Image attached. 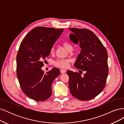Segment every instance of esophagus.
<instances>
[{
	"label": "esophagus",
	"mask_w": 124,
	"mask_h": 124,
	"mask_svg": "<svg viewBox=\"0 0 124 124\" xmlns=\"http://www.w3.org/2000/svg\"><path fill=\"white\" fill-rule=\"evenodd\" d=\"M66 72V71L65 69H61V73H62V74L65 73Z\"/></svg>",
	"instance_id": "34e87169"
}]
</instances>
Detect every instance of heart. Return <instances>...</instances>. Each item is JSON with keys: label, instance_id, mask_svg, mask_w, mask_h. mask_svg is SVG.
<instances>
[{"label": "heart", "instance_id": "obj_1", "mask_svg": "<svg viewBox=\"0 0 124 124\" xmlns=\"http://www.w3.org/2000/svg\"><path fill=\"white\" fill-rule=\"evenodd\" d=\"M63 46L66 48V50H69L70 48H72V46L68 43V42H63ZM54 48L52 47L51 48V52H53ZM70 59H58L57 61H56L54 62V65L58 67H61V68H67L68 66L69 62H70Z\"/></svg>", "mask_w": 124, "mask_h": 124}]
</instances>
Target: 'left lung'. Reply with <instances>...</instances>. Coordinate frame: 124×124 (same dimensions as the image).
I'll return each mask as SVG.
<instances>
[{
  "mask_svg": "<svg viewBox=\"0 0 124 124\" xmlns=\"http://www.w3.org/2000/svg\"><path fill=\"white\" fill-rule=\"evenodd\" d=\"M72 33L70 40L81 48L74 67L86 73L83 77L78 72L67 71L69 87L74 97L81 100H91L103 91L108 76V53L94 33L87 29L69 28Z\"/></svg>",
  "mask_w": 124,
  "mask_h": 124,
  "instance_id": "obj_1",
  "label": "left lung"
}]
</instances>
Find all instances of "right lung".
<instances>
[{"instance_id":"1","label":"right lung","mask_w":124,"mask_h":124,"mask_svg":"<svg viewBox=\"0 0 124 124\" xmlns=\"http://www.w3.org/2000/svg\"><path fill=\"white\" fill-rule=\"evenodd\" d=\"M63 29L37 27L25 36L16 56V73L22 91L36 101L48 99L52 95V84L60 74L53 68L44 73L43 61L50 54L51 48Z\"/></svg>"}]
</instances>
